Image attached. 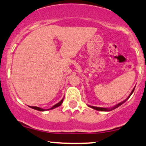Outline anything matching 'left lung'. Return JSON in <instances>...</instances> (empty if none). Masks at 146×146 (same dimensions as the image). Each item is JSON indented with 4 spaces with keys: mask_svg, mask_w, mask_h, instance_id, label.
Masks as SVG:
<instances>
[{
    "mask_svg": "<svg viewBox=\"0 0 146 146\" xmlns=\"http://www.w3.org/2000/svg\"><path fill=\"white\" fill-rule=\"evenodd\" d=\"M134 89H135V88H133V90H132L131 93L130 94V95H129V98H127V99H126V100H123V102H121L119 103L118 104H117V105H115V106H114V107H113L112 108H111V109L103 108V107H93V106H89V107H90L91 108H92V109H95V110H98V111H111V110H115L116 108H117V107H119V106L121 105V104H123V103H124L127 100L129 99V98H130V96H131V94L133 93V91H134Z\"/></svg>",
    "mask_w": 146,
    "mask_h": 146,
    "instance_id": "left-lung-1",
    "label": "left lung"
}]
</instances>
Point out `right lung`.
Instances as JSON below:
<instances>
[{
	"label": "right lung",
	"instance_id": "1",
	"mask_svg": "<svg viewBox=\"0 0 146 146\" xmlns=\"http://www.w3.org/2000/svg\"><path fill=\"white\" fill-rule=\"evenodd\" d=\"M63 101H64V99H62L61 100V101L59 102L58 103H57L56 104H55V105L54 106H53L52 107H51V108H50V109H48V110H53V109H54V108H56V107H59V106H61V104H62V102H63ZM31 108H32V109H34V110H38V111H45V110H43V109H42V108H39V107H30Z\"/></svg>",
	"mask_w": 146,
	"mask_h": 146
}]
</instances>
